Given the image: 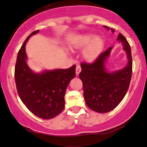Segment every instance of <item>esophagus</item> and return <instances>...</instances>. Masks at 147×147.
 <instances>
[{"label": "esophagus", "instance_id": "obj_1", "mask_svg": "<svg viewBox=\"0 0 147 147\" xmlns=\"http://www.w3.org/2000/svg\"><path fill=\"white\" fill-rule=\"evenodd\" d=\"M81 71V67L80 65H76V75H78Z\"/></svg>", "mask_w": 147, "mask_h": 147}]
</instances>
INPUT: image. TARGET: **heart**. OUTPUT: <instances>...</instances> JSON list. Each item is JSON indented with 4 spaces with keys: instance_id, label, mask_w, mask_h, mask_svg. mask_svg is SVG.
Here are the masks:
<instances>
[{
    "instance_id": "heart-1",
    "label": "heart",
    "mask_w": 147,
    "mask_h": 147,
    "mask_svg": "<svg viewBox=\"0 0 147 147\" xmlns=\"http://www.w3.org/2000/svg\"><path fill=\"white\" fill-rule=\"evenodd\" d=\"M87 47L84 52V57L88 61H94L100 55L104 48V40L101 37H96L93 34H87L78 40L76 47L83 48Z\"/></svg>"
}]
</instances>
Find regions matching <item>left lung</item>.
Instances as JSON below:
<instances>
[{"label": "left lung", "instance_id": "obj_1", "mask_svg": "<svg viewBox=\"0 0 147 147\" xmlns=\"http://www.w3.org/2000/svg\"><path fill=\"white\" fill-rule=\"evenodd\" d=\"M109 29V27L105 26ZM112 32L113 29H111ZM118 40L123 44L127 51L128 65L122 70L108 73L105 61L109 56L112 47L100 53L92 63H81L82 71L79 77L82 82L86 105L93 111L107 113L116 107L127 94L132 76V56L130 45L120 34Z\"/></svg>", "mask_w": 147, "mask_h": 147}]
</instances>
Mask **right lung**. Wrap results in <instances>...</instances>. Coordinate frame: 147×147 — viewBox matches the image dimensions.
I'll list each match as a JSON object with an SVG mask.
<instances>
[{
	"label": "right lung",
	"mask_w": 147,
	"mask_h": 147,
	"mask_svg": "<svg viewBox=\"0 0 147 147\" xmlns=\"http://www.w3.org/2000/svg\"><path fill=\"white\" fill-rule=\"evenodd\" d=\"M18 51L15 66V82L19 97L26 107L38 118L47 120L60 114L65 108V95L69 83L76 76V65L69 68L34 74L26 63L25 45Z\"/></svg>",
	"instance_id": "add662e5"
}]
</instances>
